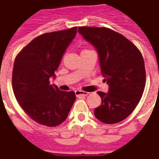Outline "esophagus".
<instances>
[{
  "mask_svg": "<svg viewBox=\"0 0 159 159\" xmlns=\"http://www.w3.org/2000/svg\"><path fill=\"white\" fill-rule=\"evenodd\" d=\"M75 95L76 96H87L89 94L88 92H85V91L83 90H75Z\"/></svg>",
  "mask_w": 159,
  "mask_h": 159,
  "instance_id": "esophagus-1",
  "label": "esophagus"
}]
</instances>
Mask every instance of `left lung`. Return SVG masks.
<instances>
[{"label": "left lung", "mask_w": 159, "mask_h": 159, "mask_svg": "<svg viewBox=\"0 0 159 159\" xmlns=\"http://www.w3.org/2000/svg\"><path fill=\"white\" fill-rule=\"evenodd\" d=\"M78 32L99 55L101 73L109 85L98 91L101 104L94 115L104 124L124 120L137 106L145 87L146 73L141 53L124 35L105 27H79Z\"/></svg>", "instance_id": "left-lung-1"}]
</instances>
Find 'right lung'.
Returning a JSON list of instances; mask_svg holds the SVG:
<instances>
[{"instance_id":"add662e5","label":"right lung","mask_w":159,"mask_h":159,"mask_svg":"<svg viewBox=\"0 0 159 159\" xmlns=\"http://www.w3.org/2000/svg\"><path fill=\"white\" fill-rule=\"evenodd\" d=\"M77 27L45 33L32 40L17 55L12 72L16 99L33 120L48 127L62 124L75 100L74 91L50 84Z\"/></svg>"}]
</instances>
